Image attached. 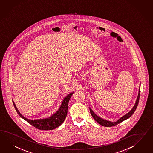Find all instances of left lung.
Listing matches in <instances>:
<instances>
[{
  "label": "left lung",
  "instance_id": "left-lung-1",
  "mask_svg": "<svg viewBox=\"0 0 153 153\" xmlns=\"http://www.w3.org/2000/svg\"><path fill=\"white\" fill-rule=\"evenodd\" d=\"M140 88H139V93H138V97H137V101H136V103L134 105L133 108H132V109L131 110V111L129 112H128V113H127L126 115L123 116L122 117H121L119 120H118L116 122H112L111 121H108L107 120L105 119H102L100 117H99L98 116H97L94 112L92 111V110L90 108V112H91V114L92 116L94 119L97 122V123L98 124H100L101 126H104V127H113V126H115L116 125L120 123H121L122 122H123V120H126V119L129 118L131 116L133 115V114L134 113V112L135 111L136 109L138 107V103H139V98H140Z\"/></svg>",
  "mask_w": 153,
  "mask_h": 153
}]
</instances>
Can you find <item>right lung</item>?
Here are the masks:
<instances>
[{"instance_id": "obj_1", "label": "right lung", "mask_w": 153, "mask_h": 153, "mask_svg": "<svg viewBox=\"0 0 153 153\" xmlns=\"http://www.w3.org/2000/svg\"><path fill=\"white\" fill-rule=\"evenodd\" d=\"M72 93L69 94L65 97L59 109L54 113L52 116L46 118H39V119H29L26 118L20 114L15 105L14 102L13 101V103L15 107V110L20 117L25 120L26 122L32 125L38 129L40 130H52L59 127L63 123L67 114V108L68 102L73 94Z\"/></svg>"}]
</instances>
